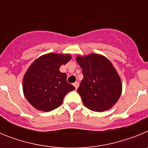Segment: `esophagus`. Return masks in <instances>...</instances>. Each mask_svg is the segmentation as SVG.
Wrapping results in <instances>:
<instances>
[{
  "label": "esophagus",
  "mask_w": 148,
  "mask_h": 148,
  "mask_svg": "<svg viewBox=\"0 0 148 148\" xmlns=\"http://www.w3.org/2000/svg\"><path fill=\"white\" fill-rule=\"evenodd\" d=\"M73 85H74V87H75V90H77L78 87V86H79V83H78V82H75V83L73 84Z\"/></svg>",
  "instance_id": "34e87169"
}]
</instances>
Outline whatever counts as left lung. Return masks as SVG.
Returning a JSON list of instances; mask_svg holds the SVG:
<instances>
[{
    "label": "left lung",
    "mask_w": 148,
    "mask_h": 148,
    "mask_svg": "<svg viewBox=\"0 0 148 148\" xmlns=\"http://www.w3.org/2000/svg\"><path fill=\"white\" fill-rule=\"evenodd\" d=\"M84 78L77 92L88 109L103 112L112 108L122 91L119 73L107 57L100 54L76 56Z\"/></svg>",
    "instance_id": "8db88e82"
}]
</instances>
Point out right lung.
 Masks as SVG:
<instances>
[{
  "label": "right lung",
  "mask_w": 148,
  "mask_h": 148,
  "mask_svg": "<svg viewBox=\"0 0 148 148\" xmlns=\"http://www.w3.org/2000/svg\"><path fill=\"white\" fill-rule=\"evenodd\" d=\"M70 54L47 53L31 64L23 78V92L38 110L49 112L58 108L68 92L75 90L66 82V74L59 70L71 59Z\"/></svg>",
  "instance_id": "obj_1"
}]
</instances>
